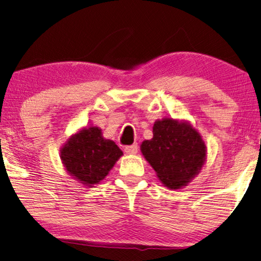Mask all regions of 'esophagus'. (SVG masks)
I'll return each instance as SVG.
<instances>
[{
    "label": "esophagus",
    "instance_id": "esophagus-1",
    "mask_svg": "<svg viewBox=\"0 0 261 261\" xmlns=\"http://www.w3.org/2000/svg\"><path fill=\"white\" fill-rule=\"evenodd\" d=\"M124 150L126 154H130V155H135L136 152L138 151V147L137 144H133V145H126V147L124 148Z\"/></svg>",
    "mask_w": 261,
    "mask_h": 261
}]
</instances>
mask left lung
I'll return each mask as SVG.
<instances>
[{"mask_svg": "<svg viewBox=\"0 0 261 261\" xmlns=\"http://www.w3.org/2000/svg\"><path fill=\"white\" fill-rule=\"evenodd\" d=\"M152 135L142 143V154L167 187L185 186L205 162L206 147L200 135L190 124L171 118L155 121Z\"/></svg>", "mask_w": 261, "mask_h": 261, "instance_id": "8db88e82", "label": "left lung"}]
</instances>
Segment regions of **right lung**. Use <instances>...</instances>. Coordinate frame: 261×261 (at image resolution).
I'll list each match as a JSON object with an SVG mask.
<instances>
[{
  "label": "right lung",
  "instance_id": "add662e5",
  "mask_svg": "<svg viewBox=\"0 0 261 261\" xmlns=\"http://www.w3.org/2000/svg\"><path fill=\"white\" fill-rule=\"evenodd\" d=\"M123 151L102 137L96 126L85 127L69 138L61 150V159L69 174L86 186L105 179Z\"/></svg>",
  "mask_w": 261,
  "mask_h": 261
}]
</instances>
